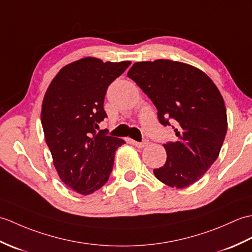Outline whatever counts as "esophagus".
I'll return each mask as SVG.
<instances>
[{
  "label": "esophagus",
  "mask_w": 252,
  "mask_h": 252,
  "mask_svg": "<svg viewBox=\"0 0 252 252\" xmlns=\"http://www.w3.org/2000/svg\"><path fill=\"white\" fill-rule=\"evenodd\" d=\"M131 143L135 145V147L139 148V149H142L144 147H147V145L149 144V141H142V142H137V141H132L131 140Z\"/></svg>",
  "instance_id": "obj_1"
}]
</instances>
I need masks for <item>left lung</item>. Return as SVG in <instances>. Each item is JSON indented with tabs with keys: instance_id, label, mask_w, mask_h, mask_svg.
<instances>
[{
	"instance_id": "8db88e82",
	"label": "left lung",
	"mask_w": 252,
	"mask_h": 252,
	"mask_svg": "<svg viewBox=\"0 0 252 252\" xmlns=\"http://www.w3.org/2000/svg\"><path fill=\"white\" fill-rule=\"evenodd\" d=\"M127 76L152 100L160 124L176 125L177 140L163 144L167 159L155 177L171 188L192 186L215 163L226 135L219 89L202 70L168 59L133 63Z\"/></svg>"
}]
</instances>
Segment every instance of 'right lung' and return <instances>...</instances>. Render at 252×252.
<instances>
[{"label":"right lung","instance_id":"obj_1","mask_svg":"<svg viewBox=\"0 0 252 252\" xmlns=\"http://www.w3.org/2000/svg\"><path fill=\"white\" fill-rule=\"evenodd\" d=\"M130 61L103 63L85 57L64 65L44 94L41 122L59 178L81 195L96 192L108 181L115 151L125 143L97 131L107 114V88Z\"/></svg>","mask_w":252,"mask_h":252}]
</instances>
